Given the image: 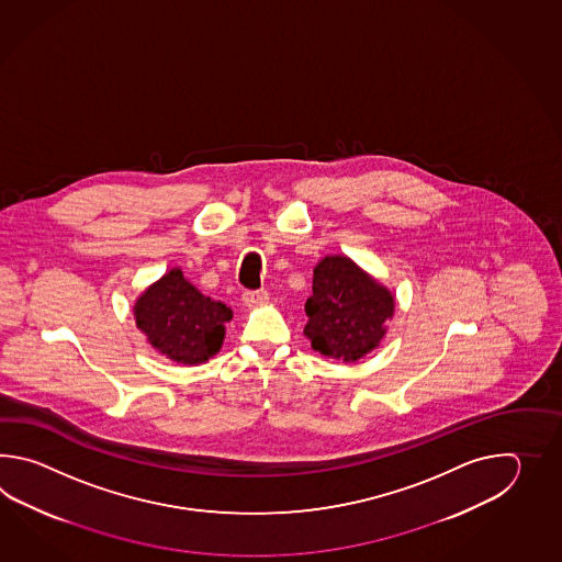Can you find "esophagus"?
Here are the masks:
<instances>
[{
	"label": "esophagus",
	"instance_id": "obj_1",
	"mask_svg": "<svg viewBox=\"0 0 562 562\" xmlns=\"http://www.w3.org/2000/svg\"><path fill=\"white\" fill-rule=\"evenodd\" d=\"M243 301L249 307H259V305H263V303L269 301V293L267 291H245L243 293Z\"/></svg>",
	"mask_w": 562,
	"mask_h": 562
}]
</instances>
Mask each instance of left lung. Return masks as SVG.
<instances>
[{"mask_svg": "<svg viewBox=\"0 0 562 562\" xmlns=\"http://www.w3.org/2000/svg\"><path fill=\"white\" fill-rule=\"evenodd\" d=\"M394 293L346 255H325L313 269L303 334L325 358L353 363L378 349L394 319Z\"/></svg>", "mask_w": 562, "mask_h": 562, "instance_id": "left-lung-1", "label": "left lung"}]
</instances>
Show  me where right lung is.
Segmentation results:
<instances>
[{
    "label": "right lung",
    "instance_id": "right-lung-1",
    "mask_svg": "<svg viewBox=\"0 0 562 562\" xmlns=\"http://www.w3.org/2000/svg\"><path fill=\"white\" fill-rule=\"evenodd\" d=\"M134 322L160 356L182 366H199L216 356L233 311L203 295L172 267L134 301Z\"/></svg>",
    "mask_w": 562,
    "mask_h": 562
}]
</instances>
